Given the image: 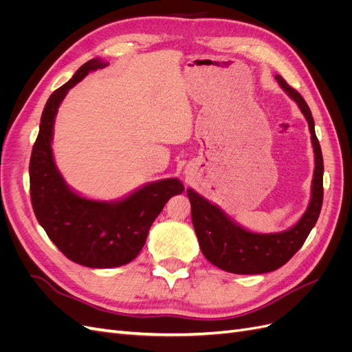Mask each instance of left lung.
Segmentation results:
<instances>
[{
    "label": "left lung",
    "instance_id": "left-lung-1",
    "mask_svg": "<svg viewBox=\"0 0 352 352\" xmlns=\"http://www.w3.org/2000/svg\"><path fill=\"white\" fill-rule=\"evenodd\" d=\"M280 88L298 104L311 132L314 148V176L311 199L308 208L295 226L280 233H254L241 228L217 206L202 198L194 189H188L192 225L204 257L219 269L236 274H261L282 267L302 247L320 214L323 204V155L314 131V120L301 94L276 76Z\"/></svg>",
    "mask_w": 352,
    "mask_h": 352
}]
</instances>
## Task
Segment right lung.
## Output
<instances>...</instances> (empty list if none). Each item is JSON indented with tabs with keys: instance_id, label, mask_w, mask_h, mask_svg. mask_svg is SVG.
<instances>
[{
	"instance_id": "add662e5",
	"label": "right lung",
	"mask_w": 352,
	"mask_h": 352,
	"mask_svg": "<svg viewBox=\"0 0 352 352\" xmlns=\"http://www.w3.org/2000/svg\"><path fill=\"white\" fill-rule=\"evenodd\" d=\"M105 66L100 58L87 61L51 94L29 163L30 201L39 225L69 260L92 269L119 267L132 261L166 202L185 189L179 179H163L120 201L104 202L83 198L66 185L51 150L56 114L70 88L89 72Z\"/></svg>"
}]
</instances>
